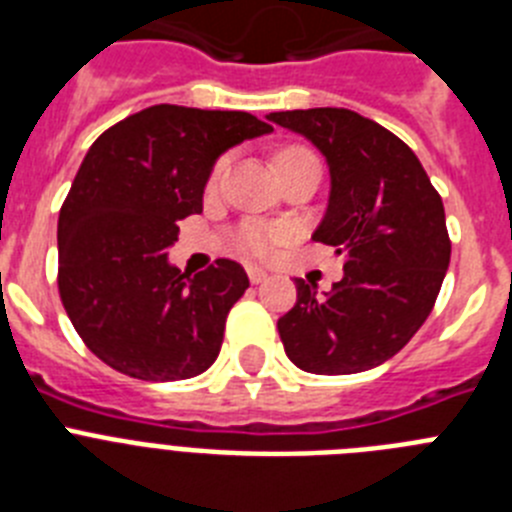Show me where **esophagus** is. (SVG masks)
<instances>
[{
	"label": "esophagus",
	"instance_id": "obj_1",
	"mask_svg": "<svg viewBox=\"0 0 512 512\" xmlns=\"http://www.w3.org/2000/svg\"><path fill=\"white\" fill-rule=\"evenodd\" d=\"M248 279H251V284H261V282H266V277H269V274H266L264 269H259V266H248Z\"/></svg>",
	"mask_w": 512,
	"mask_h": 512
}]
</instances>
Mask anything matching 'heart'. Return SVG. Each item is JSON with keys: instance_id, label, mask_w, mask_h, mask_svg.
Wrapping results in <instances>:
<instances>
[{"instance_id": "obj_1", "label": "heart", "mask_w": 512, "mask_h": 512, "mask_svg": "<svg viewBox=\"0 0 512 512\" xmlns=\"http://www.w3.org/2000/svg\"><path fill=\"white\" fill-rule=\"evenodd\" d=\"M292 158H312V153L305 151V148H287V151H282L277 156V164H282V161H292ZM225 169H228V158L225 156L217 158L215 166H212L210 171V179H207V189H215L217 184H220ZM284 238H287L284 228L266 225V223H243L238 225V230H235L233 235L235 246L241 248V251L251 253V256H259V259H269V256H274L277 248L284 243Z\"/></svg>"}]
</instances>
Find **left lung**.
Listing matches in <instances>:
<instances>
[{
	"mask_svg": "<svg viewBox=\"0 0 512 512\" xmlns=\"http://www.w3.org/2000/svg\"><path fill=\"white\" fill-rule=\"evenodd\" d=\"M328 161L330 200L312 238L343 256L325 297L297 279L277 323L289 361L310 374H356L400 351L431 315L451 261L441 194L418 156L379 122L343 107L271 112Z\"/></svg>",
	"mask_w": 512,
	"mask_h": 512,
	"instance_id": "obj_1",
	"label": "left lung"
}]
</instances>
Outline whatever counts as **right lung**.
Masks as SVG:
<instances>
[{"label": "right lung", "mask_w": 512, "mask_h": 512, "mask_svg": "<svg viewBox=\"0 0 512 512\" xmlns=\"http://www.w3.org/2000/svg\"><path fill=\"white\" fill-rule=\"evenodd\" d=\"M271 130L248 112L153 104L94 140L58 215V292L97 359L143 382L210 369L246 271L217 259L189 277L166 251L202 212L217 156Z\"/></svg>", "instance_id": "obj_1"}]
</instances>
